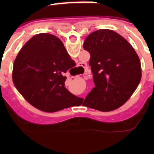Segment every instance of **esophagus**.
<instances>
[{
  "label": "esophagus",
  "instance_id": "obj_1",
  "mask_svg": "<svg viewBox=\"0 0 154 154\" xmlns=\"http://www.w3.org/2000/svg\"><path fill=\"white\" fill-rule=\"evenodd\" d=\"M78 69H79V70L82 71V70H85V72H86L87 71V65L86 63H84V62H81V63L79 65L78 68H77ZM80 75H78L77 76H79Z\"/></svg>",
  "mask_w": 154,
  "mask_h": 154
}]
</instances>
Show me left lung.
I'll return each instance as SVG.
<instances>
[{"label":"left lung","mask_w":154,"mask_h":154,"mask_svg":"<svg viewBox=\"0 0 154 154\" xmlns=\"http://www.w3.org/2000/svg\"><path fill=\"white\" fill-rule=\"evenodd\" d=\"M83 48L90 54L95 87L84 104L109 112L126 103L142 76L140 60L133 46L115 31L100 29L88 35Z\"/></svg>","instance_id":"8db88e82"}]
</instances>
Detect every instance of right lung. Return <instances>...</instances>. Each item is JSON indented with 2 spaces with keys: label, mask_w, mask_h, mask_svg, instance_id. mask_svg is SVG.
Returning a JSON list of instances; mask_svg holds the SVG:
<instances>
[{
  "label": "right lung",
  "mask_w": 154,
  "mask_h": 154,
  "mask_svg": "<svg viewBox=\"0 0 154 154\" xmlns=\"http://www.w3.org/2000/svg\"><path fill=\"white\" fill-rule=\"evenodd\" d=\"M73 64L58 37L38 34L24 44L14 62V85L30 104L43 112L79 105L82 99L65 87V73Z\"/></svg>",
  "instance_id": "add662e5"
}]
</instances>
